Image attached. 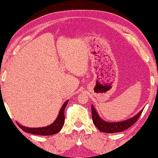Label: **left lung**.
Masks as SVG:
<instances>
[{
	"label": "left lung",
	"mask_w": 158,
	"mask_h": 158,
	"mask_svg": "<svg viewBox=\"0 0 158 158\" xmlns=\"http://www.w3.org/2000/svg\"><path fill=\"white\" fill-rule=\"evenodd\" d=\"M143 110V109L140 110V112L137 113L136 115L132 117H130V118L126 120L118 122H109L103 120L101 117L99 116V114L96 111L95 107L93 106V105H92L93 123L100 132L105 133L119 132L127 129L136 122L140 115H141Z\"/></svg>",
	"instance_id": "1"
}]
</instances>
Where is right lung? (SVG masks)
Here are the masks:
<instances>
[{
    "label": "right lung",
    "instance_id": "right-lung-1",
    "mask_svg": "<svg viewBox=\"0 0 158 158\" xmlns=\"http://www.w3.org/2000/svg\"><path fill=\"white\" fill-rule=\"evenodd\" d=\"M69 100H67L63 104L61 109H60L58 115L57 117L56 120L50 125L45 126V127H25L23 126L20 125V124L17 122V124L19 126V127L22 130L26 132L33 134V135H42V136H49V135H56V134L58 133L60 130L62 128L64 123V109L69 102Z\"/></svg>",
    "mask_w": 158,
    "mask_h": 158
}]
</instances>
